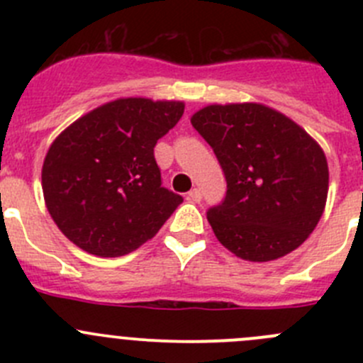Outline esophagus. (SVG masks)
Wrapping results in <instances>:
<instances>
[{
	"mask_svg": "<svg viewBox=\"0 0 363 363\" xmlns=\"http://www.w3.org/2000/svg\"><path fill=\"white\" fill-rule=\"evenodd\" d=\"M188 200H191V202H200V200H202V191H200L199 188L191 189V191L188 193Z\"/></svg>",
	"mask_w": 363,
	"mask_h": 363,
	"instance_id": "esophagus-1",
	"label": "esophagus"
}]
</instances>
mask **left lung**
<instances>
[{
    "label": "left lung",
    "mask_w": 363,
    "mask_h": 363,
    "mask_svg": "<svg viewBox=\"0 0 363 363\" xmlns=\"http://www.w3.org/2000/svg\"><path fill=\"white\" fill-rule=\"evenodd\" d=\"M191 124L226 179L225 199L207 211L219 242L250 262L296 250L327 202L328 164L320 145L286 116L258 104L208 105Z\"/></svg>",
    "instance_id": "8db88e82"
}]
</instances>
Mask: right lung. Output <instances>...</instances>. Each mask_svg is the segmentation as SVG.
<instances>
[{
	"instance_id": "obj_1",
	"label": "right lung",
	"mask_w": 363,
	"mask_h": 363,
	"mask_svg": "<svg viewBox=\"0 0 363 363\" xmlns=\"http://www.w3.org/2000/svg\"><path fill=\"white\" fill-rule=\"evenodd\" d=\"M182 113L181 101L121 98L52 142L42 168L43 196L75 246L116 258L158 233L182 196L161 186L155 145Z\"/></svg>"
}]
</instances>
